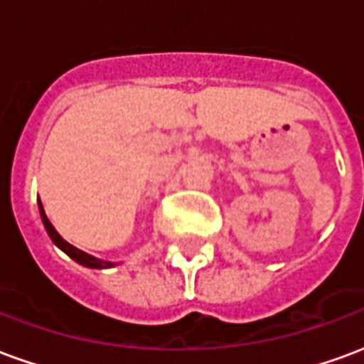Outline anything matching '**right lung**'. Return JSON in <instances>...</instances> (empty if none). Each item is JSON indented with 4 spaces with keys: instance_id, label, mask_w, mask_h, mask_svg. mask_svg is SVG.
I'll return each mask as SVG.
<instances>
[{
    "instance_id": "add662e5",
    "label": "right lung",
    "mask_w": 364,
    "mask_h": 364,
    "mask_svg": "<svg viewBox=\"0 0 364 364\" xmlns=\"http://www.w3.org/2000/svg\"><path fill=\"white\" fill-rule=\"evenodd\" d=\"M38 208H41V216H43V224L44 228H46V232H48V236L52 237V242L58 245L60 250H64V252L72 257L74 261H77L80 265H85V267H91V269H103V267H111L112 263H109V261H101V259H95L93 255H87L85 252H82V250H77V247H74L72 244H68L64 237L60 236L58 232L54 230V226L50 224V220L46 218V214H44V208L43 205H41V200H38Z\"/></svg>"
}]
</instances>
